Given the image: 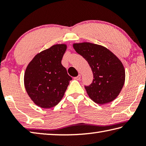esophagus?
<instances>
[{
	"instance_id": "esophagus-1",
	"label": "esophagus",
	"mask_w": 146,
	"mask_h": 146,
	"mask_svg": "<svg viewBox=\"0 0 146 146\" xmlns=\"http://www.w3.org/2000/svg\"><path fill=\"white\" fill-rule=\"evenodd\" d=\"M80 78H81V75H80V74H79V75H78L77 76H76V77L74 78V79H75V80H80Z\"/></svg>"
}]
</instances>
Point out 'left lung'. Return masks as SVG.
Wrapping results in <instances>:
<instances>
[{"mask_svg":"<svg viewBox=\"0 0 146 146\" xmlns=\"http://www.w3.org/2000/svg\"><path fill=\"white\" fill-rule=\"evenodd\" d=\"M73 48L87 60L92 70L93 82L84 86L91 99L98 104L115 100L125 81V70L120 60L109 49L97 44H74Z\"/></svg>","mask_w":146,"mask_h":146,"instance_id":"8db88e82","label":"left lung"}]
</instances>
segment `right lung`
I'll use <instances>...</instances> for the list:
<instances>
[{
    "mask_svg": "<svg viewBox=\"0 0 146 146\" xmlns=\"http://www.w3.org/2000/svg\"><path fill=\"white\" fill-rule=\"evenodd\" d=\"M66 50L65 44H56L33 58L24 73V86L36 105L51 108L64 97L72 78L61 61Z\"/></svg>",
    "mask_w": 146,
    "mask_h": 146,
    "instance_id": "right-lung-1",
    "label": "right lung"
}]
</instances>
